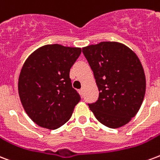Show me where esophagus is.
Here are the masks:
<instances>
[{"mask_svg": "<svg viewBox=\"0 0 160 160\" xmlns=\"http://www.w3.org/2000/svg\"><path fill=\"white\" fill-rule=\"evenodd\" d=\"M80 94L81 95V96H84V90H83V88L80 90Z\"/></svg>", "mask_w": 160, "mask_h": 160, "instance_id": "1", "label": "esophagus"}]
</instances>
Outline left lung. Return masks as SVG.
Returning a JSON list of instances; mask_svg holds the SVG:
<instances>
[{"label": "left lung", "instance_id": "1", "mask_svg": "<svg viewBox=\"0 0 160 160\" xmlns=\"http://www.w3.org/2000/svg\"><path fill=\"white\" fill-rule=\"evenodd\" d=\"M99 90L96 102L88 104L96 119L111 128L128 122L142 103L146 80L141 62L128 47L102 42L83 48Z\"/></svg>", "mask_w": 160, "mask_h": 160}]
</instances>
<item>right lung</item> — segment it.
Masks as SVG:
<instances>
[{
  "label": "right lung",
  "mask_w": 160,
  "mask_h": 160,
  "mask_svg": "<svg viewBox=\"0 0 160 160\" xmlns=\"http://www.w3.org/2000/svg\"><path fill=\"white\" fill-rule=\"evenodd\" d=\"M80 53V48L45 45L25 61L18 93L25 112L38 126L56 129L69 120L80 101L69 71Z\"/></svg>",
  "instance_id": "right-lung-1"
}]
</instances>
